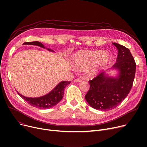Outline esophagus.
Wrapping results in <instances>:
<instances>
[{"label": "esophagus", "instance_id": "1", "mask_svg": "<svg viewBox=\"0 0 147 147\" xmlns=\"http://www.w3.org/2000/svg\"><path fill=\"white\" fill-rule=\"evenodd\" d=\"M82 80L81 79H74V82H76V83L80 82H82Z\"/></svg>", "mask_w": 147, "mask_h": 147}]
</instances>
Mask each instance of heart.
<instances>
[{"mask_svg": "<svg viewBox=\"0 0 147 147\" xmlns=\"http://www.w3.org/2000/svg\"><path fill=\"white\" fill-rule=\"evenodd\" d=\"M110 61L109 53L101 51L82 50L76 52L71 62L76 69L83 70L91 76L98 75L108 65Z\"/></svg>", "mask_w": 147, "mask_h": 147, "instance_id": "b5f03b06", "label": "heart"}]
</instances>
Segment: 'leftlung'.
<instances>
[{
	"instance_id": "1",
	"label": "left lung",
	"mask_w": 147,
	"mask_h": 147,
	"mask_svg": "<svg viewBox=\"0 0 147 147\" xmlns=\"http://www.w3.org/2000/svg\"><path fill=\"white\" fill-rule=\"evenodd\" d=\"M113 44L118 49L117 62L108 70H114L117 74L111 76L107 70L89 80L90 89L85 96L89 105L98 110H111L121 104L135 78L136 64L130 51L119 43Z\"/></svg>"
}]
</instances>
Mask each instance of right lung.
Here are the masks:
<instances>
[{
    "label": "right lung",
    "mask_w": 147,
    "mask_h": 147,
    "mask_svg": "<svg viewBox=\"0 0 147 147\" xmlns=\"http://www.w3.org/2000/svg\"><path fill=\"white\" fill-rule=\"evenodd\" d=\"M22 45H34L40 46V48L47 49L51 52H55V51L52 50L50 48H46L43 44L39 42H25ZM70 83V82L62 81L59 82L57 85L48 94L43 96L37 97V98H31L27 97L21 95L17 90L18 94L25 101H26L30 105L33 106L36 108L40 109H48L55 106L58 102L61 101L64 96V89L65 87Z\"/></svg>",
    "instance_id": "add662e5"
}]
</instances>
